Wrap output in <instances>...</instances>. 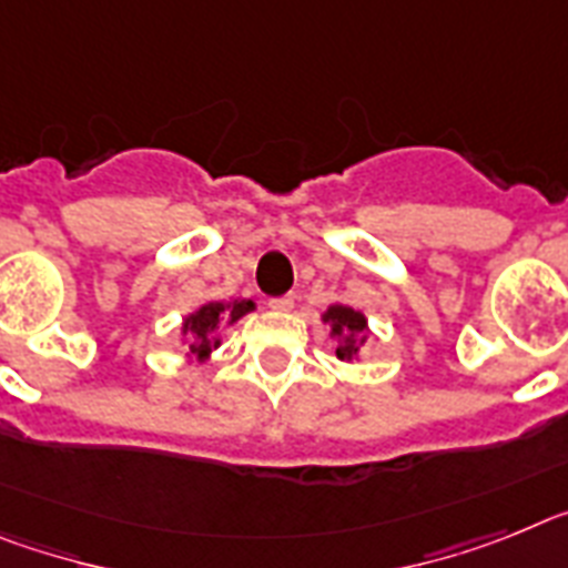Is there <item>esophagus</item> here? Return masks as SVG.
<instances>
[{
    "mask_svg": "<svg viewBox=\"0 0 568 568\" xmlns=\"http://www.w3.org/2000/svg\"><path fill=\"white\" fill-rule=\"evenodd\" d=\"M268 305L274 312H291V308H294V294H283V297L268 300Z\"/></svg>",
    "mask_w": 568,
    "mask_h": 568,
    "instance_id": "esophagus-1",
    "label": "esophagus"
}]
</instances>
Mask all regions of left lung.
Segmentation results:
<instances>
[{"mask_svg": "<svg viewBox=\"0 0 568 568\" xmlns=\"http://www.w3.org/2000/svg\"><path fill=\"white\" fill-rule=\"evenodd\" d=\"M320 320H323V325L328 328L332 339L337 343L334 345L337 359H343V363L359 359V352H363V345L368 343V334H372L366 314L345 303H332L323 314H320Z\"/></svg>", "mask_w": 568, "mask_h": 568, "instance_id": "left-lung-1", "label": "left lung"}]
</instances>
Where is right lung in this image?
Instances as JSON below:
<instances>
[{
    "mask_svg": "<svg viewBox=\"0 0 568 568\" xmlns=\"http://www.w3.org/2000/svg\"><path fill=\"white\" fill-rule=\"evenodd\" d=\"M254 308V300H231V303L211 300V303H202L200 308L185 314L180 325V345L182 352H185V359L189 363H194V359L196 363H205L223 345L220 332L231 328L236 320H243Z\"/></svg>",
    "mask_w": 568,
    "mask_h": 568,
    "instance_id": "obj_1",
    "label": "right lung"
}]
</instances>
